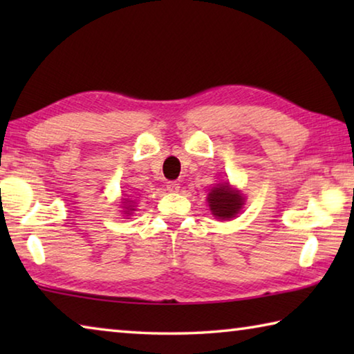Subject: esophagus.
Listing matches in <instances>:
<instances>
[{
  "mask_svg": "<svg viewBox=\"0 0 354 354\" xmlns=\"http://www.w3.org/2000/svg\"><path fill=\"white\" fill-rule=\"evenodd\" d=\"M167 190L173 192V194H175V192L179 190V183H176V181H169V183H167Z\"/></svg>",
  "mask_w": 354,
  "mask_h": 354,
  "instance_id": "esophagus-1",
  "label": "esophagus"
}]
</instances>
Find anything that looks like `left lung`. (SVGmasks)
<instances>
[{"label": "left lung", "instance_id": "obj_1", "mask_svg": "<svg viewBox=\"0 0 354 354\" xmlns=\"http://www.w3.org/2000/svg\"><path fill=\"white\" fill-rule=\"evenodd\" d=\"M243 195L241 192L232 189L230 183H218L209 192L207 205L215 218L230 220L241 212L243 206Z\"/></svg>", "mask_w": 354, "mask_h": 354}]
</instances>
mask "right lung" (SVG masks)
Masks as SVG:
<instances>
[{
  "label": "right lung",
  "instance_id": "right-lung-1",
  "mask_svg": "<svg viewBox=\"0 0 354 354\" xmlns=\"http://www.w3.org/2000/svg\"><path fill=\"white\" fill-rule=\"evenodd\" d=\"M122 203H123L122 207L124 209V211H123L124 214L131 215V214H133V211H136V209H134V207H136V206H134V201H131L129 198H123Z\"/></svg>",
  "mask_w": 354,
  "mask_h": 354
}]
</instances>
